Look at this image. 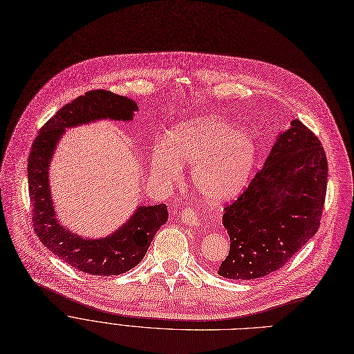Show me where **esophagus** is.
Segmentation results:
<instances>
[{
  "label": "esophagus",
  "mask_w": 354,
  "mask_h": 354,
  "mask_svg": "<svg viewBox=\"0 0 354 354\" xmlns=\"http://www.w3.org/2000/svg\"><path fill=\"white\" fill-rule=\"evenodd\" d=\"M180 221L183 222V224H188V225H199V218L196 215V212L191 208H185L182 209L180 212Z\"/></svg>",
  "instance_id": "34e87169"
}]
</instances>
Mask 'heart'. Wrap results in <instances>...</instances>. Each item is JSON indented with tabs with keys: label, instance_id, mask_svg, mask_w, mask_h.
Here are the masks:
<instances>
[{
	"label": "heart",
	"instance_id": "heart-1",
	"mask_svg": "<svg viewBox=\"0 0 354 354\" xmlns=\"http://www.w3.org/2000/svg\"><path fill=\"white\" fill-rule=\"evenodd\" d=\"M254 139L218 119H195L176 124L165 145L155 146L151 163L156 180L174 185L180 171H192L196 192L209 202L225 201L241 191L255 160Z\"/></svg>",
	"mask_w": 354,
	"mask_h": 354
}]
</instances>
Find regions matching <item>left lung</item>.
Wrapping results in <instances>:
<instances>
[{
	"instance_id": "left-lung-1",
	"label": "left lung",
	"mask_w": 354,
	"mask_h": 354,
	"mask_svg": "<svg viewBox=\"0 0 354 354\" xmlns=\"http://www.w3.org/2000/svg\"><path fill=\"white\" fill-rule=\"evenodd\" d=\"M328 163L322 142L299 119L280 135L261 171L225 208L230 252L218 274L255 280L286 266L317 232Z\"/></svg>"
}]
</instances>
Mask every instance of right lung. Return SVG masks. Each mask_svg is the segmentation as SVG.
<instances>
[{
    "instance_id": "1",
    "label": "right lung",
    "mask_w": 354,
    "mask_h": 354,
    "mask_svg": "<svg viewBox=\"0 0 354 354\" xmlns=\"http://www.w3.org/2000/svg\"><path fill=\"white\" fill-rule=\"evenodd\" d=\"M138 104L109 90H91L63 106L34 139L28 156V194L32 227L41 243L70 267L91 275H119L136 267L158 230L167 219L165 203L139 207L115 234L102 239H84L62 227L55 219L48 187V163L67 127L99 119L132 120Z\"/></svg>"
}]
</instances>
